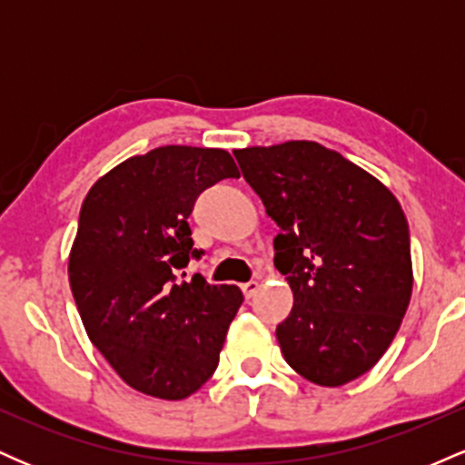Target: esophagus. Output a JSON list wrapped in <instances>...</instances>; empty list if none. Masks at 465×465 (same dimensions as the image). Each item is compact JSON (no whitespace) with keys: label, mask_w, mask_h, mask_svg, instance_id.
<instances>
[{"label":"esophagus","mask_w":465,"mask_h":465,"mask_svg":"<svg viewBox=\"0 0 465 465\" xmlns=\"http://www.w3.org/2000/svg\"><path fill=\"white\" fill-rule=\"evenodd\" d=\"M242 288V292H244V297H247V300H251V297L255 295V292H258V288H260V284L255 280H251V282H247V284H242L240 286Z\"/></svg>","instance_id":"34e87169"}]
</instances>
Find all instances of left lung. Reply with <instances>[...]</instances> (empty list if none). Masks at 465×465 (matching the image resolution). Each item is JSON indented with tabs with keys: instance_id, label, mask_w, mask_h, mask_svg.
Wrapping results in <instances>:
<instances>
[{
	"instance_id": "obj_1",
	"label": "left lung",
	"mask_w": 465,
	"mask_h": 465,
	"mask_svg": "<svg viewBox=\"0 0 465 465\" xmlns=\"http://www.w3.org/2000/svg\"><path fill=\"white\" fill-rule=\"evenodd\" d=\"M233 154L280 227L273 262L295 300L275 330L286 362L322 387L362 376L391 345L413 291L409 223L398 199L317 142Z\"/></svg>"
}]
</instances>
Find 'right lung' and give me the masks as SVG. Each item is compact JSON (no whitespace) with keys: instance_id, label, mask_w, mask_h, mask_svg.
I'll list each match as a JSON object with an SVG mask.
<instances>
[{"instance_id":"1","label":"right lung","mask_w":465,"mask_h":465,"mask_svg":"<svg viewBox=\"0 0 465 465\" xmlns=\"http://www.w3.org/2000/svg\"><path fill=\"white\" fill-rule=\"evenodd\" d=\"M223 148L162 146L100 177L80 207L69 286L84 330L126 385L162 400L194 393L218 365L242 292L201 273L188 218L203 190L238 179ZM185 275V273H183Z\"/></svg>"}]
</instances>
